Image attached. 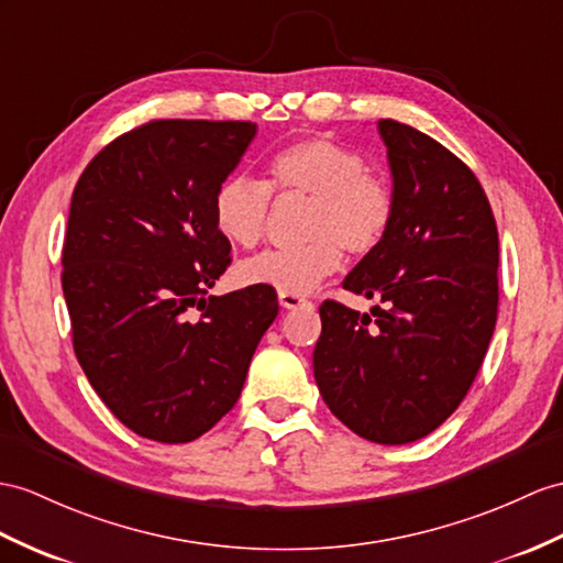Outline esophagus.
<instances>
[{
  "label": "esophagus",
  "mask_w": 563,
  "mask_h": 563,
  "mask_svg": "<svg viewBox=\"0 0 563 563\" xmlns=\"http://www.w3.org/2000/svg\"><path fill=\"white\" fill-rule=\"evenodd\" d=\"M308 300L303 296H296V294H279V306L286 308V310H294V308H300L306 306Z\"/></svg>",
  "instance_id": "34e87169"
}]
</instances>
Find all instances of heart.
<instances>
[{
    "mask_svg": "<svg viewBox=\"0 0 563 563\" xmlns=\"http://www.w3.org/2000/svg\"><path fill=\"white\" fill-rule=\"evenodd\" d=\"M310 196L308 243L298 249L257 253L236 267L249 286H269L279 294H308L351 255H367L389 234L394 219L391 188L367 172L365 157L334 139H306L286 145L269 159V181L231 174L212 198L214 229L224 241L253 249L265 236L272 196Z\"/></svg>",
    "mask_w": 563,
    "mask_h": 563,
    "instance_id": "obj_1",
    "label": "heart"
}]
</instances>
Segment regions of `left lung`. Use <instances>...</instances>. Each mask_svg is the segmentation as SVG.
<instances>
[{
	"label": "left lung",
	"instance_id": "1",
	"mask_svg": "<svg viewBox=\"0 0 563 563\" xmlns=\"http://www.w3.org/2000/svg\"><path fill=\"white\" fill-rule=\"evenodd\" d=\"M391 169L389 234L344 279L369 312L320 306L314 382L363 440L408 444L454 413L485 361L499 306V236L475 174L430 135L379 119Z\"/></svg>",
	"mask_w": 563,
	"mask_h": 563
}]
</instances>
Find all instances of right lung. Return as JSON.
Instances as JSON below:
<instances>
[{
	"label": "right lung",
	"instance_id": "obj_1",
	"mask_svg": "<svg viewBox=\"0 0 563 563\" xmlns=\"http://www.w3.org/2000/svg\"><path fill=\"white\" fill-rule=\"evenodd\" d=\"M251 121L155 119L80 174L62 251L74 351L135 434L194 442L239 401L277 291L205 296L231 265L212 219L217 186L255 139Z\"/></svg>",
	"mask_w": 563,
	"mask_h": 563
}]
</instances>
